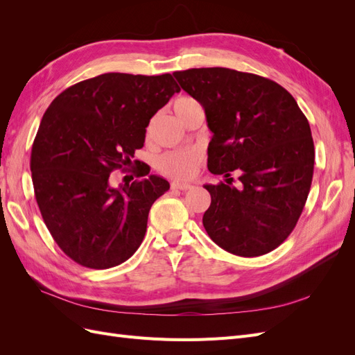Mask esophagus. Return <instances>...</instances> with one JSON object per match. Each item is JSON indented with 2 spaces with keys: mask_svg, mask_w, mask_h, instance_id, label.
<instances>
[{
  "mask_svg": "<svg viewBox=\"0 0 355 355\" xmlns=\"http://www.w3.org/2000/svg\"><path fill=\"white\" fill-rule=\"evenodd\" d=\"M192 185L185 184V182H171V189H180V191H187L191 189Z\"/></svg>",
  "mask_w": 355,
  "mask_h": 355,
  "instance_id": "obj_1",
  "label": "esophagus"
}]
</instances>
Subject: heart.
Wrapping results in <instances>:
<instances>
[{
    "label": "heart",
    "mask_w": 355,
    "mask_h": 355,
    "mask_svg": "<svg viewBox=\"0 0 355 355\" xmlns=\"http://www.w3.org/2000/svg\"><path fill=\"white\" fill-rule=\"evenodd\" d=\"M196 106H200V103L188 98V96H182L178 98L173 103V110L180 120L188 111H191ZM201 161V154L196 149H182V151H171L164 154L159 158V170L164 175L175 178V179H188L196 173V170Z\"/></svg>",
    "instance_id": "obj_1"
}]
</instances>
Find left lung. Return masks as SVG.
<instances>
[{"instance_id":"8db88e82","label":"left lung","mask_w":355,"mask_h":355,"mask_svg":"<svg viewBox=\"0 0 355 355\" xmlns=\"http://www.w3.org/2000/svg\"><path fill=\"white\" fill-rule=\"evenodd\" d=\"M204 108L213 133L207 167L227 184L204 185L211 197L202 216L209 237L232 254L277 249L296 227L314 173L309 123L280 84L228 68L173 72ZM242 171L232 185L230 171Z\"/></svg>"}]
</instances>
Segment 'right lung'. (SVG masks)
<instances>
[{
  "label": "right lung",
  "mask_w": 355,
  "mask_h": 355,
  "mask_svg": "<svg viewBox=\"0 0 355 355\" xmlns=\"http://www.w3.org/2000/svg\"><path fill=\"white\" fill-rule=\"evenodd\" d=\"M179 92L170 73L110 72L50 103L32 145V184L46 227L72 261L106 270L139 249L148 213L170 184L149 175L114 188L110 175L132 164L149 120Z\"/></svg>",
  "instance_id": "add662e5"
}]
</instances>
